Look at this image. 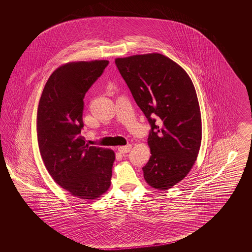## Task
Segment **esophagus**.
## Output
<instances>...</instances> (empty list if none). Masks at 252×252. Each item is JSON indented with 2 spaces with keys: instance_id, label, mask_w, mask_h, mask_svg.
<instances>
[{
  "instance_id": "obj_1",
  "label": "esophagus",
  "mask_w": 252,
  "mask_h": 252,
  "mask_svg": "<svg viewBox=\"0 0 252 252\" xmlns=\"http://www.w3.org/2000/svg\"><path fill=\"white\" fill-rule=\"evenodd\" d=\"M131 149H132V146L129 144V145L119 147V148H118V151H119V153H129L130 151H131Z\"/></svg>"
}]
</instances>
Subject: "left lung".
Wrapping results in <instances>:
<instances>
[{"label": "left lung", "instance_id": "1", "mask_svg": "<svg viewBox=\"0 0 252 252\" xmlns=\"http://www.w3.org/2000/svg\"><path fill=\"white\" fill-rule=\"evenodd\" d=\"M151 130V158L143 166L147 183L168 189L189 174L201 143V116L190 77L160 54L115 59Z\"/></svg>", "mask_w": 252, "mask_h": 252}]
</instances>
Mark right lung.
<instances>
[{
  "instance_id": "1",
  "label": "right lung",
  "mask_w": 252,
  "mask_h": 252,
  "mask_svg": "<svg viewBox=\"0 0 252 252\" xmlns=\"http://www.w3.org/2000/svg\"><path fill=\"white\" fill-rule=\"evenodd\" d=\"M106 60L63 64L49 77L37 113L41 158L49 174L77 198H99L110 188L115 153L86 144L85 94L102 75Z\"/></svg>"
}]
</instances>
